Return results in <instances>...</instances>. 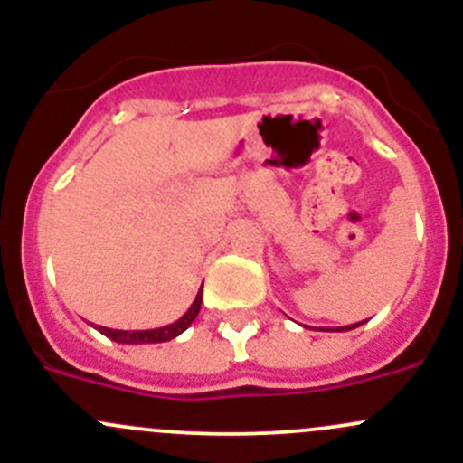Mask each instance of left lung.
<instances>
[{
  "label": "left lung",
  "mask_w": 463,
  "mask_h": 463,
  "mask_svg": "<svg viewBox=\"0 0 463 463\" xmlns=\"http://www.w3.org/2000/svg\"><path fill=\"white\" fill-rule=\"evenodd\" d=\"M363 322H356V325H347V326H338V329H331V331H349V329H356V326H361ZM329 331V329H326Z\"/></svg>",
  "instance_id": "obj_1"
}]
</instances>
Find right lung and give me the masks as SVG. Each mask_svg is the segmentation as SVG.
Returning a JSON list of instances; mask_svg holds the SVG:
<instances>
[{
  "label": "right lung",
  "mask_w": 463,
  "mask_h": 463,
  "mask_svg": "<svg viewBox=\"0 0 463 463\" xmlns=\"http://www.w3.org/2000/svg\"><path fill=\"white\" fill-rule=\"evenodd\" d=\"M202 293L203 287L199 288L197 298H194L193 307L181 316L179 320L172 322V325L158 326V329H137V331H123V329H107V326L96 325V329L100 334H105L107 338L114 340V343H123V345H152V343H167V340L176 338V335L184 334L190 325H193L194 318H197L199 309H202Z\"/></svg>",
  "instance_id": "obj_1"
}]
</instances>
